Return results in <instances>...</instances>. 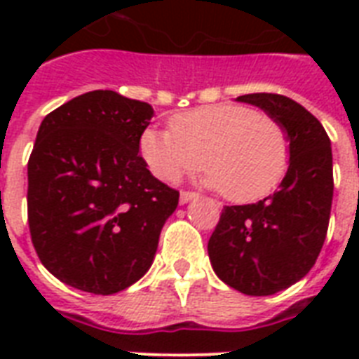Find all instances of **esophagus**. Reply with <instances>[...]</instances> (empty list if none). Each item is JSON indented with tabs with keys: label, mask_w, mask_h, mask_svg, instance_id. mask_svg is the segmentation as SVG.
I'll list each match as a JSON object with an SVG mask.
<instances>
[{
	"label": "esophagus",
	"mask_w": 359,
	"mask_h": 359,
	"mask_svg": "<svg viewBox=\"0 0 359 359\" xmlns=\"http://www.w3.org/2000/svg\"><path fill=\"white\" fill-rule=\"evenodd\" d=\"M196 194L194 191H180V203L182 205H186L188 201H191V199H196Z\"/></svg>",
	"instance_id": "esophagus-1"
}]
</instances>
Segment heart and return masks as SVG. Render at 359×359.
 I'll return each mask as SVG.
<instances>
[{
    "label": "heart",
    "instance_id": "b5f03b06",
    "mask_svg": "<svg viewBox=\"0 0 359 359\" xmlns=\"http://www.w3.org/2000/svg\"><path fill=\"white\" fill-rule=\"evenodd\" d=\"M171 132L149 128L141 156L162 180H175L201 162L203 184L235 203L255 201L287 173L289 135L270 115L242 104H214L177 114Z\"/></svg>",
    "mask_w": 359,
    "mask_h": 359
}]
</instances>
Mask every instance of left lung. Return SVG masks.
Returning <instances> with one entry per match:
<instances>
[{
  "label": "left lung",
  "instance_id": "left-lung-1",
  "mask_svg": "<svg viewBox=\"0 0 359 359\" xmlns=\"http://www.w3.org/2000/svg\"><path fill=\"white\" fill-rule=\"evenodd\" d=\"M236 100L281 123L290 141L289 169L272 196L224 207L208 257L224 283L270 296L300 281L323 250L334 197L332 147L320 121L292 98L253 93Z\"/></svg>",
  "mask_w": 359,
  "mask_h": 359
}]
</instances>
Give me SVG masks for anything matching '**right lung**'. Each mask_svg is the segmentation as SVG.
I'll return each instance as SVG.
<instances>
[{"label": "right lung", "instance_id": "add662e5", "mask_svg": "<svg viewBox=\"0 0 359 359\" xmlns=\"http://www.w3.org/2000/svg\"><path fill=\"white\" fill-rule=\"evenodd\" d=\"M154 109L89 91L48 114L27 162V222L59 281L115 294L145 276L179 191L154 179L140 140Z\"/></svg>", "mask_w": 359, "mask_h": 359}]
</instances>
